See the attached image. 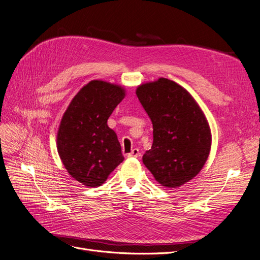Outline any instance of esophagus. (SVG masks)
Returning <instances> with one entry per match:
<instances>
[{
    "instance_id": "1",
    "label": "esophagus",
    "mask_w": 260,
    "mask_h": 260,
    "mask_svg": "<svg viewBox=\"0 0 260 260\" xmlns=\"http://www.w3.org/2000/svg\"><path fill=\"white\" fill-rule=\"evenodd\" d=\"M140 156H141V153H140L138 148H133L132 151L128 154V157H136V158H137V157H140Z\"/></svg>"
}]
</instances>
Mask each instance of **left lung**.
Wrapping results in <instances>:
<instances>
[{
	"mask_svg": "<svg viewBox=\"0 0 260 260\" xmlns=\"http://www.w3.org/2000/svg\"><path fill=\"white\" fill-rule=\"evenodd\" d=\"M136 93L153 123V144L142 158L145 167L162 186L188 182L210 152L205 115L190 93L166 78L141 84Z\"/></svg>",
	"mask_w": 260,
	"mask_h": 260,
	"instance_id": "1",
	"label": "left lung"
}]
</instances>
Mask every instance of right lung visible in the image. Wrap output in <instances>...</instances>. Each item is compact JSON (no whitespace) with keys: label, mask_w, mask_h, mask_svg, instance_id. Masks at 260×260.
<instances>
[{"label":"right lung","mask_w":260,"mask_h":260,"mask_svg":"<svg viewBox=\"0 0 260 260\" xmlns=\"http://www.w3.org/2000/svg\"><path fill=\"white\" fill-rule=\"evenodd\" d=\"M124 95L120 85L92 80L76 94L61 118L58 155L68 174L85 186L103 184L123 160L120 143L107 119Z\"/></svg>","instance_id":"right-lung-1"}]
</instances>
